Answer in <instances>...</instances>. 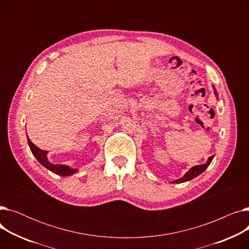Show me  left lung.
Segmentation results:
<instances>
[{"label": "left lung", "instance_id": "obj_1", "mask_svg": "<svg viewBox=\"0 0 249 249\" xmlns=\"http://www.w3.org/2000/svg\"><path fill=\"white\" fill-rule=\"evenodd\" d=\"M213 89H214V94H215L216 97H217L218 94H217V90H216V89H215L214 86H213ZM217 98H218V97H217ZM213 159H214V155L211 156V158H209L208 160H207L204 164H199V165L193 166L192 168H190L189 171L184 175V177H181L180 178L172 181V184H180V182H185V181H188V180H191V179L195 178L196 177H198L199 175H201L203 172L206 171V168H207L209 165H210V163H211V161L213 160Z\"/></svg>", "mask_w": 249, "mask_h": 249}]
</instances>
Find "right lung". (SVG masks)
<instances>
[{
	"label": "right lung",
	"instance_id": "obj_1",
	"mask_svg": "<svg viewBox=\"0 0 249 249\" xmlns=\"http://www.w3.org/2000/svg\"><path fill=\"white\" fill-rule=\"evenodd\" d=\"M27 141H28V145L31 149L32 154L35 156L36 160L40 162L44 167H46L48 171L52 172L55 175L61 176V177H70L73 174H75L77 172L76 168H71L69 165H65V164H54L52 163L48 160L47 159V150H42L39 147H37L34 143L31 142V140L28 138L27 136Z\"/></svg>",
	"mask_w": 249,
	"mask_h": 249
}]
</instances>
